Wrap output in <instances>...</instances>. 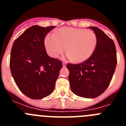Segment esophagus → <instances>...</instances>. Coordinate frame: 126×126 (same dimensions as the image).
I'll list each match as a JSON object with an SVG mask.
<instances>
[{"mask_svg": "<svg viewBox=\"0 0 126 126\" xmlns=\"http://www.w3.org/2000/svg\"><path fill=\"white\" fill-rule=\"evenodd\" d=\"M62 65H63L64 67H65V65H66V62H62Z\"/></svg>", "mask_w": 126, "mask_h": 126, "instance_id": "esophagus-1", "label": "esophagus"}]
</instances>
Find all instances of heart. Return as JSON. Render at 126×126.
I'll use <instances>...</instances> for the list:
<instances>
[{
  "instance_id": "heart-1",
  "label": "heart",
  "mask_w": 126,
  "mask_h": 126,
  "mask_svg": "<svg viewBox=\"0 0 126 126\" xmlns=\"http://www.w3.org/2000/svg\"><path fill=\"white\" fill-rule=\"evenodd\" d=\"M96 43L97 38L93 32L75 28H62L55 34H48L45 38V47L50 56L57 57L67 49L69 52L67 57L76 62L88 59Z\"/></svg>"
}]
</instances>
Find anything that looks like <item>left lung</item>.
Listing matches in <instances>:
<instances>
[{"label":"left lung","mask_w":126,"mask_h":126,"mask_svg":"<svg viewBox=\"0 0 126 126\" xmlns=\"http://www.w3.org/2000/svg\"><path fill=\"white\" fill-rule=\"evenodd\" d=\"M97 38L96 48L88 59L78 64H67L72 92L79 96L93 98L109 87L117 65L115 43L97 27H90Z\"/></svg>","instance_id":"left-lung-1"}]
</instances>
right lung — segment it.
Here are the masks:
<instances>
[{"label": "right lung", "mask_w": 126, "mask_h": 126, "mask_svg": "<svg viewBox=\"0 0 126 126\" xmlns=\"http://www.w3.org/2000/svg\"><path fill=\"white\" fill-rule=\"evenodd\" d=\"M55 26H31L16 39L10 69L20 91L32 99H42L53 92L62 61L47 55L44 41Z\"/></svg>", "instance_id": "add662e5"}]
</instances>
